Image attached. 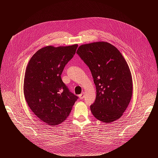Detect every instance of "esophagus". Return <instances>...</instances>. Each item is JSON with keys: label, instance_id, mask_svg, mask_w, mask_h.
Here are the masks:
<instances>
[{"label": "esophagus", "instance_id": "34e87169", "mask_svg": "<svg viewBox=\"0 0 158 158\" xmlns=\"http://www.w3.org/2000/svg\"><path fill=\"white\" fill-rule=\"evenodd\" d=\"M85 93L82 92L81 94L79 95V98L80 99H83L85 98Z\"/></svg>", "mask_w": 158, "mask_h": 158}]
</instances>
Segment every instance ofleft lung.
<instances>
[{
  "instance_id": "8db88e82",
  "label": "left lung",
  "mask_w": 158,
  "mask_h": 158,
  "mask_svg": "<svg viewBox=\"0 0 158 158\" xmlns=\"http://www.w3.org/2000/svg\"><path fill=\"white\" fill-rule=\"evenodd\" d=\"M77 53L88 66L95 85V101L90 106L92 114L104 123L119 119L132 95V79L126 60L118 48L105 41L81 45Z\"/></svg>"
}]
</instances>
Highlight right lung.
I'll return each mask as SVG.
<instances>
[{"label":"right lung","mask_w":158,"mask_h":158,"mask_svg":"<svg viewBox=\"0 0 158 158\" xmlns=\"http://www.w3.org/2000/svg\"><path fill=\"white\" fill-rule=\"evenodd\" d=\"M77 44L47 46L30 59L25 72L23 94L34 114L49 126L66 119L77 97L61 79L64 67L76 54Z\"/></svg>","instance_id":"add662e5"}]
</instances>
